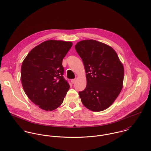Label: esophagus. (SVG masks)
<instances>
[{
    "label": "esophagus",
    "mask_w": 151,
    "mask_h": 151,
    "mask_svg": "<svg viewBox=\"0 0 151 151\" xmlns=\"http://www.w3.org/2000/svg\"><path fill=\"white\" fill-rule=\"evenodd\" d=\"M76 79H72L71 81V83H72V84H74V83L76 82Z\"/></svg>",
    "instance_id": "esophagus-1"
}]
</instances>
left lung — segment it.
<instances>
[{
    "mask_svg": "<svg viewBox=\"0 0 151 151\" xmlns=\"http://www.w3.org/2000/svg\"><path fill=\"white\" fill-rule=\"evenodd\" d=\"M86 73V89L79 92L83 104L93 111L110 106L120 94L124 70L117 53L110 46L95 40H83L75 45Z\"/></svg>",
    "mask_w": 151,
    "mask_h": 151,
    "instance_id": "1",
    "label": "left lung"
}]
</instances>
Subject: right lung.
I'll list each match as a JSON object with an SVG mask.
<instances>
[{"mask_svg":"<svg viewBox=\"0 0 151 151\" xmlns=\"http://www.w3.org/2000/svg\"><path fill=\"white\" fill-rule=\"evenodd\" d=\"M72 45L71 42L46 41L33 48L22 62L23 89L29 99L43 110L59 107L70 88L63 77L62 61Z\"/></svg>","mask_w":151,"mask_h":151,"instance_id":"obj_1","label":"right lung"}]
</instances>
